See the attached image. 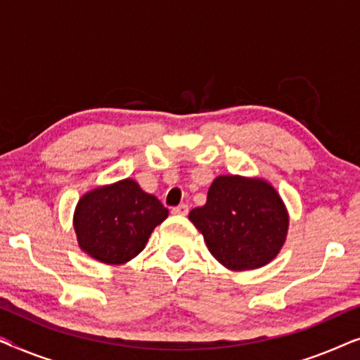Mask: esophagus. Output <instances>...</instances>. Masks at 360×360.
I'll use <instances>...</instances> for the list:
<instances>
[{
    "label": "esophagus",
    "instance_id": "esophagus-1",
    "mask_svg": "<svg viewBox=\"0 0 360 360\" xmlns=\"http://www.w3.org/2000/svg\"><path fill=\"white\" fill-rule=\"evenodd\" d=\"M172 213H174V214H180V216L188 214V205L181 203V205H179V206H175V208H172Z\"/></svg>",
    "mask_w": 360,
    "mask_h": 360
}]
</instances>
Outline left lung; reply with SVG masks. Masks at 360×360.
<instances>
[{"instance_id":"1","label":"left lung","mask_w":360,"mask_h":360,"mask_svg":"<svg viewBox=\"0 0 360 360\" xmlns=\"http://www.w3.org/2000/svg\"><path fill=\"white\" fill-rule=\"evenodd\" d=\"M188 218L213 257L231 270L269 264L285 243L288 214L272 185L243 176H218L203 206Z\"/></svg>"}]
</instances>
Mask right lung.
<instances>
[{
	"mask_svg": "<svg viewBox=\"0 0 360 360\" xmlns=\"http://www.w3.org/2000/svg\"><path fill=\"white\" fill-rule=\"evenodd\" d=\"M169 210L134 180H121L83 195L73 226L78 244L105 264H124L146 248L147 239Z\"/></svg>",
	"mask_w": 360,
	"mask_h": 360,
	"instance_id": "obj_1",
	"label": "right lung"
}]
</instances>
